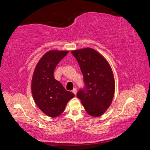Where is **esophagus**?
Masks as SVG:
<instances>
[{
  "instance_id": "obj_1",
  "label": "esophagus",
  "mask_w": 150,
  "mask_h": 150,
  "mask_svg": "<svg viewBox=\"0 0 150 150\" xmlns=\"http://www.w3.org/2000/svg\"><path fill=\"white\" fill-rule=\"evenodd\" d=\"M72 92L75 94V95H76V94H77V88H74L73 89V91H72Z\"/></svg>"
}]
</instances>
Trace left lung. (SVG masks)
<instances>
[{
  "instance_id": "obj_1",
  "label": "left lung",
  "mask_w": 150,
  "mask_h": 150,
  "mask_svg": "<svg viewBox=\"0 0 150 150\" xmlns=\"http://www.w3.org/2000/svg\"><path fill=\"white\" fill-rule=\"evenodd\" d=\"M80 66L85 88L77 93V97L88 115H103L110 106L115 91V81L110 64L93 48L72 51Z\"/></svg>"
}]
</instances>
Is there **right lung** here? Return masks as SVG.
<instances>
[{"instance_id": "obj_1", "label": "right lung", "mask_w": 150, "mask_h": 150, "mask_svg": "<svg viewBox=\"0 0 150 150\" xmlns=\"http://www.w3.org/2000/svg\"><path fill=\"white\" fill-rule=\"evenodd\" d=\"M69 51L50 50L41 57L33 73L31 90L40 110L50 117H57L65 110L68 101L75 95L65 90L54 78L55 68Z\"/></svg>"}]
</instances>
